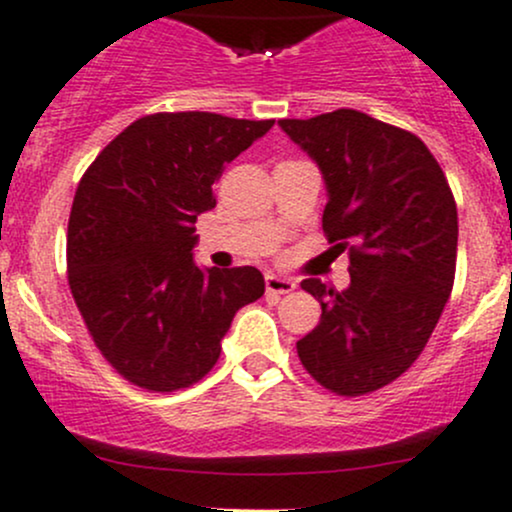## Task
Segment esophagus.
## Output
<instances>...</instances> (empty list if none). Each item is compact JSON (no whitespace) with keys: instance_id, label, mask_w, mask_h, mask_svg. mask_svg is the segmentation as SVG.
Here are the masks:
<instances>
[{"instance_id":"esophagus-1","label":"esophagus","mask_w":512,"mask_h":512,"mask_svg":"<svg viewBox=\"0 0 512 512\" xmlns=\"http://www.w3.org/2000/svg\"><path fill=\"white\" fill-rule=\"evenodd\" d=\"M265 287H267V294H289L297 289V282L289 277H279V274H267Z\"/></svg>"}]
</instances>
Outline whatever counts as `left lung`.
Here are the masks:
<instances>
[{"label":"left lung","mask_w":512,"mask_h":512,"mask_svg":"<svg viewBox=\"0 0 512 512\" xmlns=\"http://www.w3.org/2000/svg\"><path fill=\"white\" fill-rule=\"evenodd\" d=\"M324 176V233L351 252V284L301 289L321 321L297 341L311 378L355 397L400 378L427 346L454 287L459 215L424 142L358 110L279 120Z\"/></svg>","instance_id":"8db88e82"}]
</instances>
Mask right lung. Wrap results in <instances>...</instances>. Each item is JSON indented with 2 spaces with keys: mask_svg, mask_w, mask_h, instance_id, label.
I'll return each mask as SVG.
<instances>
[{
  "mask_svg": "<svg viewBox=\"0 0 512 512\" xmlns=\"http://www.w3.org/2000/svg\"><path fill=\"white\" fill-rule=\"evenodd\" d=\"M274 120L159 112L132 122L80 179L68 284L95 346L129 383L174 392L218 363L233 316L265 294L255 267H198V215L223 166Z\"/></svg>",
  "mask_w": 512,
  "mask_h": 512,
  "instance_id": "obj_1",
  "label": "right lung"
}]
</instances>
